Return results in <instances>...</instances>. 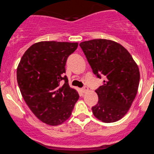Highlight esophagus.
<instances>
[{
  "label": "esophagus",
  "mask_w": 154,
  "mask_h": 154,
  "mask_svg": "<svg viewBox=\"0 0 154 154\" xmlns=\"http://www.w3.org/2000/svg\"><path fill=\"white\" fill-rule=\"evenodd\" d=\"M88 91V88L87 86H84V87L82 88V93H85V92H87Z\"/></svg>",
  "instance_id": "obj_1"
}]
</instances>
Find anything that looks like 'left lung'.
I'll use <instances>...</instances> for the list:
<instances>
[{"label":"left lung","mask_w":154,"mask_h":154,"mask_svg":"<svg viewBox=\"0 0 154 154\" xmlns=\"http://www.w3.org/2000/svg\"><path fill=\"white\" fill-rule=\"evenodd\" d=\"M80 46L94 74L105 77L95 91L99 101L92 107L94 116L104 123L118 121L129 111L137 93L138 66L125 47L112 40L92 39Z\"/></svg>","instance_id":"1"}]
</instances>
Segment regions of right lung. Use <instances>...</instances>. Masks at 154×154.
<instances>
[{
	"label": "right lung",
	"instance_id": "right-lung-1",
	"mask_svg": "<svg viewBox=\"0 0 154 154\" xmlns=\"http://www.w3.org/2000/svg\"><path fill=\"white\" fill-rule=\"evenodd\" d=\"M77 47V42H37L25 52L17 66L25 102L37 118L50 126L65 122L80 97L64 76L67 58Z\"/></svg>",
	"mask_w": 154,
	"mask_h": 154
}]
</instances>
